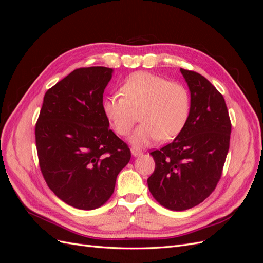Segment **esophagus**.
<instances>
[{
  "instance_id": "34e87169",
  "label": "esophagus",
  "mask_w": 263,
  "mask_h": 263,
  "mask_svg": "<svg viewBox=\"0 0 263 263\" xmlns=\"http://www.w3.org/2000/svg\"><path fill=\"white\" fill-rule=\"evenodd\" d=\"M130 151H132V154H133V156H135V157H137V156H140V155L142 154V151H141L140 149H138V148H135V147H133V148L130 149Z\"/></svg>"
}]
</instances>
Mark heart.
Returning <instances> with one entry per match:
<instances>
[{
	"mask_svg": "<svg viewBox=\"0 0 263 263\" xmlns=\"http://www.w3.org/2000/svg\"><path fill=\"white\" fill-rule=\"evenodd\" d=\"M121 95H109L103 101L104 115L115 133L127 136L138 121L130 141L147 146L158 139L170 140L183 130L191 108L186 87L147 71L127 77L121 85Z\"/></svg>",
	"mask_w": 263,
	"mask_h": 263,
	"instance_id": "1",
	"label": "heart"
}]
</instances>
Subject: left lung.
I'll return each mask as SVG.
<instances>
[{"instance_id": "1", "label": "left lung", "mask_w": 263, "mask_h": 263, "mask_svg": "<svg viewBox=\"0 0 263 263\" xmlns=\"http://www.w3.org/2000/svg\"><path fill=\"white\" fill-rule=\"evenodd\" d=\"M180 71L191 92L190 115L176 139L150 153L156 166L147 180L155 200L171 211L192 209L216 189L232 132L221 93L195 71Z\"/></svg>"}]
</instances>
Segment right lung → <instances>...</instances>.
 I'll return each instance as SVG.
<instances>
[{"label":"right lung","mask_w":263,"mask_h":263,"mask_svg":"<svg viewBox=\"0 0 263 263\" xmlns=\"http://www.w3.org/2000/svg\"><path fill=\"white\" fill-rule=\"evenodd\" d=\"M112 72L106 67L73 70L46 92L35 127L47 185L79 210L104 205L118 173L130 160L128 145L108 128L102 108Z\"/></svg>","instance_id":"add662e5"}]
</instances>
